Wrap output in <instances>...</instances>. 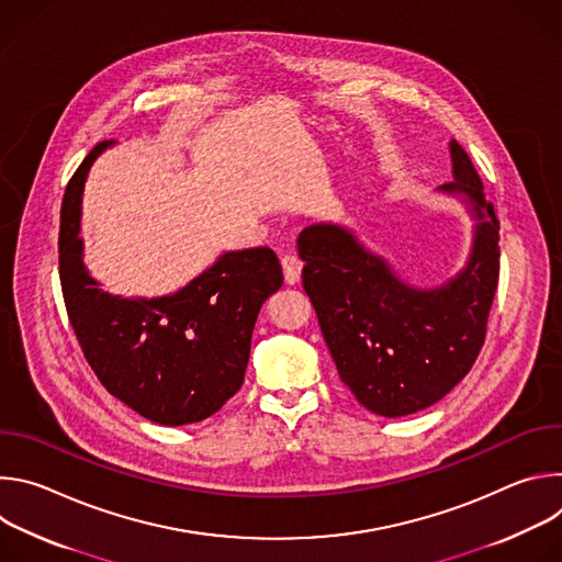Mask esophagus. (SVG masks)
Listing matches in <instances>:
<instances>
[{
	"label": "esophagus",
	"mask_w": 562,
	"mask_h": 562,
	"mask_svg": "<svg viewBox=\"0 0 562 562\" xmlns=\"http://www.w3.org/2000/svg\"><path fill=\"white\" fill-rule=\"evenodd\" d=\"M282 265V273H284V282L286 284H297L300 282V276H302V262L295 258V256H284L280 260Z\"/></svg>",
	"instance_id": "1"
}]
</instances>
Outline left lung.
<instances>
[{
    "label": "left lung",
    "mask_w": 562,
    "mask_h": 562,
    "mask_svg": "<svg viewBox=\"0 0 562 562\" xmlns=\"http://www.w3.org/2000/svg\"><path fill=\"white\" fill-rule=\"evenodd\" d=\"M451 159L456 182L442 191L464 195L480 224L469 267L442 289L405 286L342 226L313 224L297 237L302 286L340 380L378 416L397 418L438 403L485 345L501 276V222L456 139Z\"/></svg>",
    "instance_id": "obj_1"
}]
</instances>
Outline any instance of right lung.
I'll return each instance as SVG.
<instances>
[{
    "mask_svg": "<svg viewBox=\"0 0 562 562\" xmlns=\"http://www.w3.org/2000/svg\"><path fill=\"white\" fill-rule=\"evenodd\" d=\"M98 142L66 184L59 217V282L70 327L102 386L159 425L213 416L245 382L262 302L282 286L271 249L222 256L182 291L124 300L98 289L82 265L79 204Z\"/></svg>",
    "mask_w": 562,
    "mask_h": 562,
    "instance_id": "right-lung-1",
    "label": "right lung"
}]
</instances>
